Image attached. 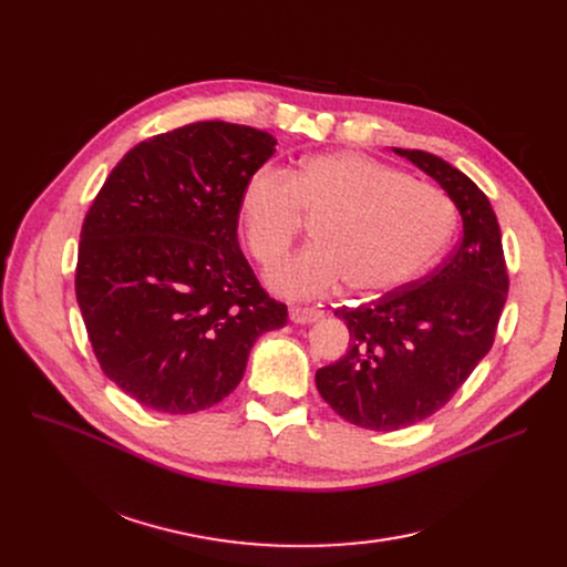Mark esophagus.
Segmentation results:
<instances>
[{"mask_svg": "<svg viewBox=\"0 0 567 567\" xmlns=\"http://www.w3.org/2000/svg\"><path fill=\"white\" fill-rule=\"evenodd\" d=\"M292 322H300V326H307V322H316L322 311L318 307H305V305H292L288 311Z\"/></svg>", "mask_w": 567, "mask_h": 567, "instance_id": "34e87169", "label": "esophagus"}]
</instances>
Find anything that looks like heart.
<instances>
[{"label":"heart","instance_id":"obj_1","mask_svg":"<svg viewBox=\"0 0 567 567\" xmlns=\"http://www.w3.org/2000/svg\"><path fill=\"white\" fill-rule=\"evenodd\" d=\"M247 247L260 265L277 262L305 219L313 245L267 272L290 298H311L343 279L360 295H381L434 262L454 233L456 212L439 186L411 179L379 158L328 152L292 175L262 166L239 194Z\"/></svg>","mask_w":567,"mask_h":567}]
</instances>
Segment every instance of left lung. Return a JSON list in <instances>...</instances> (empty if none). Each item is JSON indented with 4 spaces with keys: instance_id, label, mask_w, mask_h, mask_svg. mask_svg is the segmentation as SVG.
<instances>
[{
    "instance_id": "left-lung-1",
    "label": "left lung",
    "mask_w": 567,
    "mask_h": 567,
    "mask_svg": "<svg viewBox=\"0 0 567 567\" xmlns=\"http://www.w3.org/2000/svg\"><path fill=\"white\" fill-rule=\"evenodd\" d=\"M392 150L443 186L464 235L429 277L334 311L350 343L316 371V388L334 413L373 431L411 426L445 406L489 353L509 286L496 214L477 184L436 154Z\"/></svg>"
}]
</instances>
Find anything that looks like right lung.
Wrapping results in <instances>:
<instances>
[{
	"label": "right lung",
	"instance_id": "1",
	"mask_svg": "<svg viewBox=\"0 0 567 567\" xmlns=\"http://www.w3.org/2000/svg\"><path fill=\"white\" fill-rule=\"evenodd\" d=\"M275 145L254 126L186 124L128 150L96 194L75 298L103 373L141 406H214L256 339L286 326L237 241L241 186Z\"/></svg>",
	"mask_w": 567,
	"mask_h": 567
}]
</instances>
